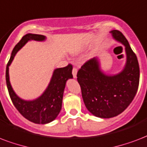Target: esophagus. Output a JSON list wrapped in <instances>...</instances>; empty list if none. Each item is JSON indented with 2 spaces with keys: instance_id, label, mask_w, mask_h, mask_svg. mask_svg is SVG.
Here are the masks:
<instances>
[{
  "instance_id": "1",
  "label": "esophagus",
  "mask_w": 147,
  "mask_h": 147,
  "mask_svg": "<svg viewBox=\"0 0 147 147\" xmlns=\"http://www.w3.org/2000/svg\"><path fill=\"white\" fill-rule=\"evenodd\" d=\"M77 69L76 67H74L72 70V74H73V77L76 78L77 77Z\"/></svg>"
}]
</instances>
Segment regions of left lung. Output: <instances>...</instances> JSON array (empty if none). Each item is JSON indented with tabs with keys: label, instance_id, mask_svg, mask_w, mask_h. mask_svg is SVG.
Instances as JSON below:
<instances>
[{
	"label": "left lung",
	"instance_id": "obj_1",
	"mask_svg": "<svg viewBox=\"0 0 147 147\" xmlns=\"http://www.w3.org/2000/svg\"><path fill=\"white\" fill-rule=\"evenodd\" d=\"M113 37L125 46L127 64L119 74L107 76L101 72L96 58H92L77 71V81L87 110L101 118L116 117L130 104L138 90L140 67L136 54L122 33L111 31Z\"/></svg>",
	"mask_w": 147,
	"mask_h": 147
}]
</instances>
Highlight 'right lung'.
Here are the masks:
<instances>
[{"label":"right lung","mask_w":147,"mask_h":147,"mask_svg":"<svg viewBox=\"0 0 147 147\" xmlns=\"http://www.w3.org/2000/svg\"><path fill=\"white\" fill-rule=\"evenodd\" d=\"M44 35L28 34L21 38L12 51L11 58L6 67V83L9 95L12 103L23 117L34 123L45 124L55 120L62 107L63 90L66 82L72 78L73 66L68 64L64 67L57 68L54 70L50 84L44 93L39 98L33 101L23 100L13 92L9 80V66L19 50L30 40H44Z\"/></svg>","instance_id":"1"}]
</instances>
